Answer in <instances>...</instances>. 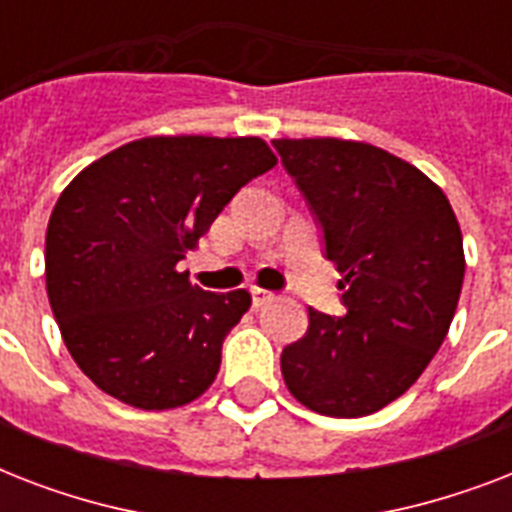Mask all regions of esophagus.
Returning a JSON list of instances; mask_svg holds the SVG:
<instances>
[{
  "label": "esophagus",
  "mask_w": 512,
  "mask_h": 512,
  "mask_svg": "<svg viewBox=\"0 0 512 512\" xmlns=\"http://www.w3.org/2000/svg\"><path fill=\"white\" fill-rule=\"evenodd\" d=\"M271 300H273V292H268V289H260V287L252 289V305H255V308H263V305H268Z\"/></svg>",
  "instance_id": "34e87169"
}]
</instances>
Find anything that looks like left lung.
<instances>
[{
	"instance_id": "8db88e82",
	"label": "left lung",
	"mask_w": 512,
	"mask_h": 512,
	"mask_svg": "<svg viewBox=\"0 0 512 512\" xmlns=\"http://www.w3.org/2000/svg\"><path fill=\"white\" fill-rule=\"evenodd\" d=\"M337 265L345 316L308 308L281 350L289 393L327 417L380 412L412 388L457 311L465 255L452 204L382 148L337 138L273 140Z\"/></svg>"
}]
</instances>
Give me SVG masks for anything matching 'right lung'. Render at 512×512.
<instances>
[{"mask_svg": "<svg viewBox=\"0 0 512 512\" xmlns=\"http://www.w3.org/2000/svg\"><path fill=\"white\" fill-rule=\"evenodd\" d=\"M271 167L260 138H143L60 193L44 241L47 297L68 353L103 393L175 409L212 385L252 300L193 287L177 263Z\"/></svg>", "mask_w": 512, "mask_h": 512, "instance_id": "right-lung-1", "label": "right lung"}]
</instances>
